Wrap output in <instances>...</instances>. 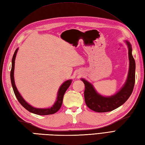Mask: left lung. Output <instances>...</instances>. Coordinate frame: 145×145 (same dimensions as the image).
<instances>
[{"label": "left lung", "mask_w": 145, "mask_h": 145, "mask_svg": "<svg viewBox=\"0 0 145 145\" xmlns=\"http://www.w3.org/2000/svg\"><path fill=\"white\" fill-rule=\"evenodd\" d=\"M130 69L127 82L121 90L110 97H104L98 94L90 83L82 79L85 84L84 97L85 103L89 108L96 112H110L125 103L133 90L135 82V61L131 54V46L128 41Z\"/></svg>", "instance_id": "left-lung-1"}]
</instances>
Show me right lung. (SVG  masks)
I'll return each mask as SVG.
<instances>
[{"label":"right lung","mask_w":145,"mask_h":145,"mask_svg":"<svg viewBox=\"0 0 145 145\" xmlns=\"http://www.w3.org/2000/svg\"><path fill=\"white\" fill-rule=\"evenodd\" d=\"M17 50L18 49H16V50H15L14 52L13 57H12V69L10 71V80H11L12 85V88H13V90H14V92L15 93V97H16V98H17L18 102L22 105V106H23L24 108H25L27 110H28L29 112L34 114H37V115H51V114H54L57 112L61 106L63 95L65 93V91H67L68 88L70 87V84H72V80H69L66 81L65 82H64L62 85H61L58 92V96H57L56 102L54 103V105L52 106L50 108L40 109V108H35L32 107L31 105H30L27 103L26 101L24 100V98L21 97V95H20L19 92L18 91L16 87H15V85L14 78V65H15V57H16Z\"/></svg>","instance_id":"add662e5"}]
</instances>
